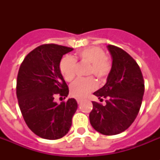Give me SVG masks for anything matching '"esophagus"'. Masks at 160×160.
Listing matches in <instances>:
<instances>
[{"label": "esophagus", "mask_w": 160, "mask_h": 160, "mask_svg": "<svg viewBox=\"0 0 160 160\" xmlns=\"http://www.w3.org/2000/svg\"><path fill=\"white\" fill-rule=\"evenodd\" d=\"M81 101H82V100H80V99H77V103H78V104H80V103H81Z\"/></svg>", "instance_id": "esophagus-1"}]
</instances>
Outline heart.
<instances>
[{
	"mask_svg": "<svg viewBox=\"0 0 160 160\" xmlns=\"http://www.w3.org/2000/svg\"><path fill=\"white\" fill-rule=\"evenodd\" d=\"M77 60L90 63L88 74L94 75L100 80H105L111 71V62L106 57L105 50L98 46H90L79 51L75 57L65 56L61 59L59 65L60 74L68 82L75 77ZM95 89L96 82L94 78H81L70 85V92L74 97L82 99Z\"/></svg>",
	"mask_w": 160,
	"mask_h": 160,
	"instance_id": "1",
	"label": "heart"
}]
</instances>
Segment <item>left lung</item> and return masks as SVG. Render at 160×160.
<instances>
[{
  "instance_id": "8db88e82",
  "label": "left lung",
  "mask_w": 160,
  "mask_h": 160,
  "mask_svg": "<svg viewBox=\"0 0 160 160\" xmlns=\"http://www.w3.org/2000/svg\"><path fill=\"white\" fill-rule=\"evenodd\" d=\"M112 56L111 71L107 82L94 95L106 105L92 101L90 122L105 135L126 130L136 119L143 100L144 81L139 65L126 51L115 46H107Z\"/></svg>"
}]
</instances>
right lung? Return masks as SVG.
Returning <instances> with one entry per match:
<instances>
[{"label":"right lung","mask_w":160,"mask_h":160,"mask_svg":"<svg viewBox=\"0 0 160 160\" xmlns=\"http://www.w3.org/2000/svg\"><path fill=\"white\" fill-rule=\"evenodd\" d=\"M73 49L55 44L36 47L24 59L16 81V96L29 129L46 139H58L70 130L77 109L75 99L59 105L55 96L67 97L69 88L60 65L61 58Z\"/></svg>","instance_id":"obj_1"}]
</instances>
